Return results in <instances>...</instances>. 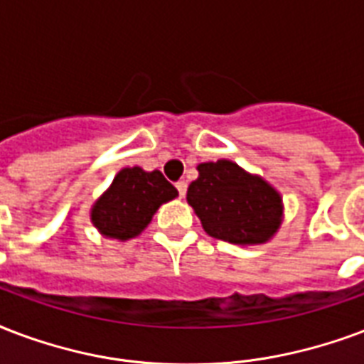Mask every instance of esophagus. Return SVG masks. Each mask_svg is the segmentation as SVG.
<instances>
[{"label":"esophagus","mask_w":364,"mask_h":364,"mask_svg":"<svg viewBox=\"0 0 364 364\" xmlns=\"http://www.w3.org/2000/svg\"><path fill=\"white\" fill-rule=\"evenodd\" d=\"M176 187L179 191V196H185V193H187V181H177Z\"/></svg>","instance_id":"34e87169"}]
</instances>
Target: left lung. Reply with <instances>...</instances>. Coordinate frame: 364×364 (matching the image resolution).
<instances>
[{
  "mask_svg": "<svg viewBox=\"0 0 364 364\" xmlns=\"http://www.w3.org/2000/svg\"><path fill=\"white\" fill-rule=\"evenodd\" d=\"M187 202L204 231L225 242L263 244L282 223V198L265 179L231 160L198 164Z\"/></svg>",
  "mask_w": 364,
  "mask_h": 364,
  "instance_id": "8db88e82",
  "label": "left lung"
}]
</instances>
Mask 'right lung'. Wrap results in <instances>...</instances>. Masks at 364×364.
I'll return each mask as SVG.
<instances>
[{
	"label": "right lung",
	"instance_id": "obj_1",
	"mask_svg": "<svg viewBox=\"0 0 364 364\" xmlns=\"http://www.w3.org/2000/svg\"><path fill=\"white\" fill-rule=\"evenodd\" d=\"M176 196L177 188L158 170L124 168L91 208V223L105 237L129 240L151 223L164 202Z\"/></svg>",
	"mask_w": 364,
	"mask_h": 364
}]
</instances>
